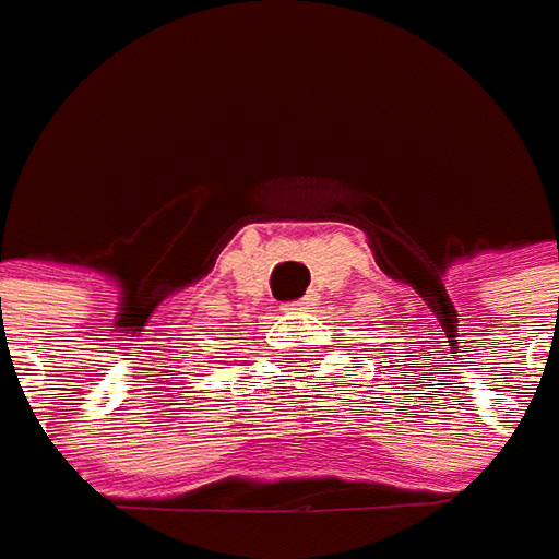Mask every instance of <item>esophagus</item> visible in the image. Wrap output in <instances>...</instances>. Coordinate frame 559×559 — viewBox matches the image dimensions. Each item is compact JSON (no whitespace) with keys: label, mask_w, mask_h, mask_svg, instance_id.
Masks as SVG:
<instances>
[{"label":"esophagus","mask_w":559,"mask_h":559,"mask_svg":"<svg viewBox=\"0 0 559 559\" xmlns=\"http://www.w3.org/2000/svg\"><path fill=\"white\" fill-rule=\"evenodd\" d=\"M312 306V297H304V300H294V304H284V312H304Z\"/></svg>","instance_id":"34e87169"}]
</instances>
